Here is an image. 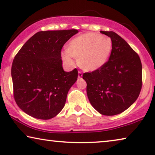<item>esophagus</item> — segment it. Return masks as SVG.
<instances>
[{"label":"esophagus","mask_w":155,"mask_h":155,"mask_svg":"<svg viewBox=\"0 0 155 155\" xmlns=\"http://www.w3.org/2000/svg\"><path fill=\"white\" fill-rule=\"evenodd\" d=\"M82 72L79 71V72H78V78H82Z\"/></svg>","instance_id":"esophagus-1"}]
</instances>
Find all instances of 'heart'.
<instances>
[{
  "label": "heart",
  "instance_id": "b5f03b06",
  "mask_svg": "<svg viewBox=\"0 0 155 155\" xmlns=\"http://www.w3.org/2000/svg\"><path fill=\"white\" fill-rule=\"evenodd\" d=\"M112 50L111 39L107 36L96 33H85L74 38L69 42L63 58L73 63L72 57L78 58L82 69L95 71L100 69L109 60Z\"/></svg>",
  "mask_w": 155,
  "mask_h": 155
}]
</instances>
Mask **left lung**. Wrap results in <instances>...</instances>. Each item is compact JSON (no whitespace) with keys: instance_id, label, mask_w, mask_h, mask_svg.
<instances>
[{"instance_id":"8db88e82","label":"left lung","mask_w":155,"mask_h":155,"mask_svg":"<svg viewBox=\"0 0 155 155\" xmlns=\"http://www.w3.org/2000/svg\"><path fill=\"white\" fill-rule=\"evenodd\" d=\"M111 38L112 50L109 61L100 69L85 73L87 94L99 114L114 116L128 109L142 88V63L138 55L114 31H101Z\"/></svg>"}]
</instances>
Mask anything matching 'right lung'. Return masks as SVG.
I'll list each match as a JSON object with an SVG mask.
<instances>
[{"mask_svg": "<svg viewBox=\"0 0 155 155\" xmlns=\"http://www.w3.org/2000/svg\"><path fill=\"white\" fill-rule=\"evenodd\" d=\"M78 32L77 29L39 31L16 54L11 68L14 98L25 113L48 120L64 107L78 72L76 68L64 71L61 52Z\"/></svg>", "mask_w": 155, "mask_h": 155, "instance_id": "obj_1", "label": "right lung"}]
</instances>
